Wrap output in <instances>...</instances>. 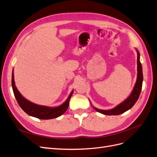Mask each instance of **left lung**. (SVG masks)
I'll list each match as a JSON object with an SVG mask.
<instances>
[{
	"label": "left lung",
	"mask_w": 157,
	"mask_h": 157,
	"mask_svg": "<svg viewBox=\"0 0 157 157\" xmlns=\"http://www.w3.org/2000/svg\"><path fill=\"white\" fill-rule=\"evenodd\" d=\"M136 50L137 51V75L136 82L135 83V86L133 87L132 93H130V95H129V97L126 98V99H125L123 102H121L120 104L116 106L114 108L109 109V110L98 109L96 108V107L93 106L91 104V102H90L93 108L97 112H98V113L105 115H109V116L119 115L132 109L133 106L136 104V102L138 100L139 97H140V95L141 91L143 80L142 66L140 62V53L138 51L137 48H136Z\"/></svg>",
	"instance_id": "8db88e82"
}]
</instances>
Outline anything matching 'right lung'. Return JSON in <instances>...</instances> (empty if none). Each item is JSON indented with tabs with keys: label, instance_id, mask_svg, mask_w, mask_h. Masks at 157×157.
Masks as SVG:
<instances>
[{
	"label": "right lung",
	"instance_id": "1",
	"mask_svg": "<svg viewBox=\"0 0 157 157\" xmlns=\"http://www.w3.org/2000/svg\"><path fill=\"white\" fill-rule=\"evenodd\" d=\"M12 87L16 99L21 109L28 115L42 120L55 118L63 114L68 108L70 98L74 92L73 89L65 102L58 106L51 107L33 103V102L26 99L17 90L14 82V70H12Z\"/></svg>",
	"mask_w": 157,
	"mask_h": 157
}]
</instances>
